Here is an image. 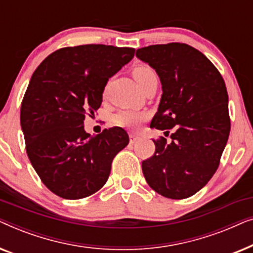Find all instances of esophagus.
<instances>
[{"mask_svg":"<svg viewBox=\"0 0 253 253\" xmlns=\"http://www.w3.org/2000/svg\"><path fill=\"white\" fill-rule=\"evenodd\" d=\"M129 139H130V144H133V143H136L137 140H139V139H140V137L138 136V134L130 133V136H129Z\"/></svg>","mask_w":253,"mask_h":253,"instance_id":"1","label":"esophagus"}]
</instances>
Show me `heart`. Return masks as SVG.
Masks as SVG:
<instances>
[{
  "label": "heart",
  "instance_id": "1",
  "mask_svg": "<svg viewBox=\"0 0 253 253\" xmlns=\"http://www.w3.org/2000/svg\"><path fill=\"white\" fill-rule=\"evenodd\" d=\"M133 78L136 79L137 84L139 87L144 84L147 79L153 77L155 75L154 70L147 65H139V67L133 69ZM146 114L143 112H134V110H121L114 116V121L117 126L123 127H129V129H137L140 124L146 120Z\"/></svg>",
  "mask_w": 253,
  "mask_h": 253
}]
</instances>
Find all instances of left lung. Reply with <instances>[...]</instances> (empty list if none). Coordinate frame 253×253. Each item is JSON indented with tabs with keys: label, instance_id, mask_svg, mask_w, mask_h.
Wrapping results in <instances>:
<instances>
[{
	"label": "left lung",
	"instance_id": "left-lung-1",
	"mask_svg": "<svg viewBox=\"0 0 253 253\" xmlns=\"http://www.w3.org/2000/svg\"><path fill=\"white\" fill-rule=\"evenodd\" d=\"M136 56L154 69L162 85L150 126L175 129L170 143L164 137L153 140V157L141 164L145 179L159 195L188 198L212 178L226 147V84L212 62L186 43L152 44L137 49Z\"/></svg>",
	"mask_w": 253,
	"mask_h": 253
}]
</instances>
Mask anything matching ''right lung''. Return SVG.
Returning <instances> with one entry per match:
<instances>
[{"instance_id":"add662e5","label":"right lung","mask_w":253,"mask_h":253,"mask_svg":"<svg viewBox=\"0 0 253 253\" xmlns=\"http://www.w3.org/2000/svg\"><path fill=\"white\" fill-rule=\"evenodd\" d=\"M134 48L83 44L51 53L31 77L20 108V126L34 170L64 199L95 193L109 177L113 159L129 144L121 127L86 133L110 77L129 63Z\"/></svg>"}]
</instances>
